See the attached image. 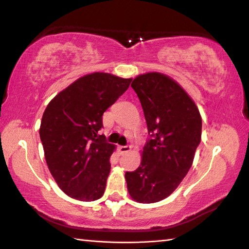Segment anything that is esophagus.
Listing matches in <instances>:
<instances>
[{
  "label": "esophagus",
  "instance_id": "1",
  "mask_svg": "<svg viewBox=\"0 0 249 249\" xmlns=\"http://www.w3.org/2000/svg\"><path fill=\"white\" fill-rule=\"evenodd\" d=\"M130 149H132V147H130V146H120L119 147V151H120V153H122V155H123V153L128 152Z\"/></svg>",
  "mask_w": 249,
  "mask_h": 249
}]
</instances>
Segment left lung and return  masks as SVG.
<instances>
[{
  "mask_svg": "<svg viewBox=\"0 0 249 249\" xmlns=\"http://www.w3.org/2000/svg\"><path fill=\"white\" fill-rule=\"evenodd\" d=\"M150 138L137 170L126 172L132 199L153 203L170 196L188 173L201 139V116L188 93L169 76L146 73L132 85Z\"/></svg>",
  "mask_w": 249,
  "mask_h": 249,
  "instance_id": "1",
  "label": "left lung"
}]
</instances>
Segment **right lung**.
<instances>
[{"instance_id":"obj_1","label":"right lung","mask_w":249,"mask_h":249,"mask_svg":"<svg viewBox=\"0 0 249 249\" xmlns=\"http://www.w3.org/2000/svg\"><path fill=\"white\" fill-rule=\"evenodd\" d=\"M130 81L100 71L85 75L57 93L44 111L39 129L44 158L58 187L71 198L93 201L105 194L115 146L98 132L103 113Z\"/></svg>"}]
</instances>
